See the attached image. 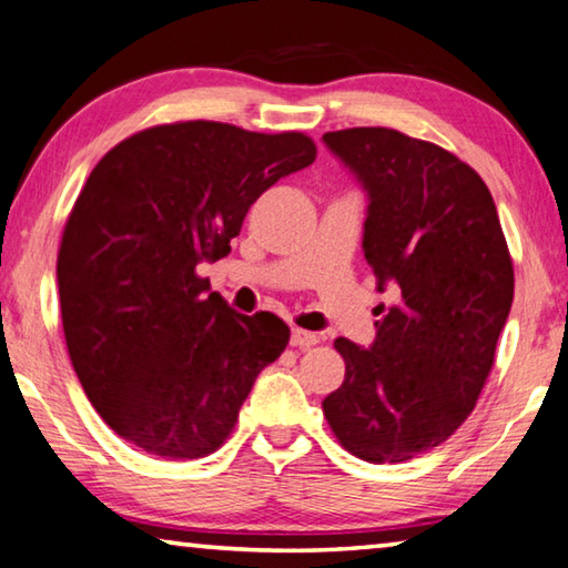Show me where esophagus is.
<instances>
[{
    "mask_svg": "<svg viewBox=\"0 0 568 568\" xmlns=\"http://www.w3.org/2000/svg\"><path fill=\"white\" fill-rule=\"evenodd\" d=\"M318 343V335L311 333V331H303V328H293L291 333V345L295 348H311V345Z\"/></svg>",
    "mask_w": 568,
    "mask_h": 568,
    "instance_id": "1",
    "label": "esophagus"
}]
</instances>
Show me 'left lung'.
<instances>
[{"label": "left lung", "instance_id": "1", "mask_svg": "<svg viewBox=\"0 0 568 568\" xmlns=\"http://www.w3.org/2000/svg\"><path fill=\"white\" fill-rule=\"evenodd\" d=\"M368 195L363 255L383 293L371 348L335 341L345 381L323 400L368 464L436 448L474 410L514 301V265L486 182L434 142L388 128L323 134Z\"/></svg>", "mask_w": 568, "mask_h": 568}]
</instances>
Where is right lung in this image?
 I'll use <instances>...</instances> for the list:
<instances>
[{"label": "right lung", "instance_id": "obj_1", "mask_svg": "<svg viewBox=\"0 0 568 568\" xmlns=\"http://www.w3.org/2000/svg\"><path fill=\"white\" fill-rule=\"evenodd\" d=\"M303 132L223 122L142 130L104 155L64 225L57 285L67 351L114 434L162 458H203L291 328L243 315L195 271L230 253L250 205L311 165Z\"/></svg>", "mask_w": 568, "mask_h": 568}]
</instances>
